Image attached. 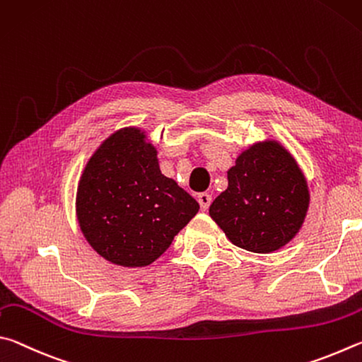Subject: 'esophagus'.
<instances>
[{
    "label": "esophagus",
    "mask_w": 362,
    "mask_h": 362,
    "mask_svg": "<svg viewBox=\"0 0 362 362\" xmlns=\"http://www.w3.org/2000/svg\"><path fill=\"white\" fill-rule=\"evenodd\" d=\"M197 200H199V204H200V208H202V210L206 211V210H208V206H210V204H211V195H210V194H206V192H202V194H199Z\"/></svg>",
    "instance_id": "34e87169"
}]
</instances>
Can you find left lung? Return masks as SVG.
<instances>
[{"instance_id":"obj_1","label":"left lung","mask_w":362,"mask_h":362,"mask_svg":"<svg viewBox=\"0 0 362 362\" xmlns=\"http://www.w3.org/2000/svg\"><path fill=\"white\" fill-rule=\"evenodd\" d=\"M229 186L210 216L233 245L272 252L294 238L308 210V187L289 152L275 141L251 146L227 171Z\"/></svg>"}]
</instances>
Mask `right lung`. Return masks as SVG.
I'll list each match as a JSON object with an SVG mask.
<instances>
[{
	"instance_id": "add662e5",
	"label": "right lung",
	"mask_w": 362,
	"mask_h": 362,
	"mask_svg": "<svg viewBox=\"0 0 362 362\" xmlns=\"http://www.w3.org/2000/svg\"><path fill=\"white\" fill-rule=\"evenodd\" d=\"M138 129H124L100 146L79 181L76 211L92 248L124 267L160 257L199 211V204L160 173L156 148Z\"/></svg>"
}]
</instances>
